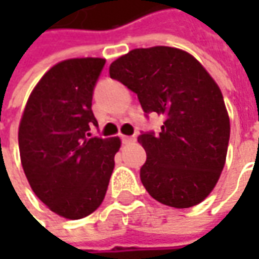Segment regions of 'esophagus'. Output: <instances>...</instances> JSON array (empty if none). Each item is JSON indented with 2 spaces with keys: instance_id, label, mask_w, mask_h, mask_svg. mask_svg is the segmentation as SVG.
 Listing matches in <instances>:
<instances>
[{
  "instance_id": "1",
  "label": "esophagus",
  "mask_w": 259,
  "mask_h": 259,
  "mask_svg": "<svg viewBox=\"0 0 259 259\" xmlns=\"http://www.w3.org/2000/svg\"><path fill=\"white\" fill-rule=\"evenodd\" d=\"M121 141H122V144H130V143H134L135 137H125V135H122Z\"/></svg>"
}]
</instances>
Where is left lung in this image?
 I'll list each match as a JSON object with an SVG mask.
<instances>
[{"label":"left lung","instance_id":"obj_1","mask_svg":"<svg viewBox=\"0 0 259 259\" xmlns=\"http://www.w3.org/2000/svg\"><path fill=\"white\" fill-rule=\"evenodd\" d=\"M109 75L137 94L145 116H164L158 133L138 137L147 153L140 170L145 190L177 209L200 203L228 153L231 126L219 86L193 56L165 46L131 50Z\"/></svg>","mask_w":259,"mask_h":259}]
</instances>
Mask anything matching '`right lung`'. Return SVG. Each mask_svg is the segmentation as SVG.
I'll use <instances>...</instances> for the list:
<instances>
[{"instance_id":"add662e5","label":"right lung","mask_w":259,"mask_h":259,"mask_svg":"<svg viewBox=\"0 0 259 259\" xmlns=\"http://www.w3.org/2000/svg\"><path fill=\"white\" fill-rule=\"evenodd\" d=\"M104 59H70L53 66L25 105L18 147L25 177L50 210L67 219L95 212L114 171L119 138L91 137L98 121L94 89Z\"/></svg>"}]
</instances>
